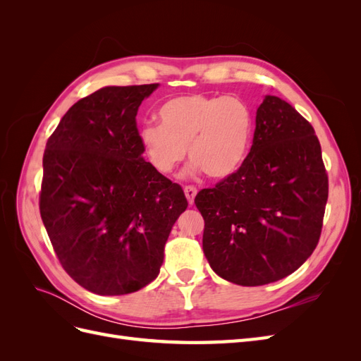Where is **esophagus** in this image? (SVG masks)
Returning <instances> with one entry per match:
<instances>
[{"label":"esophagus","instance_id":"obj_1","mask_svg":"<svg viewBox=\"0 0 361 361\" xmlns=\"http://www.w3.org/2000/svg\"><path fill=\"white\" fill-rule=\"evenodd\" d=\"M185 197H187L188 203L192 204L194 203V199H195V194H197V190H195L194 187H185Z\"/></svg>","mask_w":361,"mask_h":361}]
</instances>
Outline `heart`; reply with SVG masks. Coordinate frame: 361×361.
<instances>
[{
	"label": "heart",
	"instance_id": "obj_1",
	"mask_svg": "<svg viewBox=\"0 0 361 361\" xmlns=\"http://www.w3.org/2000/svg\"><path fill=\"white\" fill-rule=\"evenodd\" d=\"M159 125L140 129L138 141L149 164L169 174L188 152L190 173L212 179L232 176L245 162L255 134L251 108L236 96L183 94L158 110Z\"/></svg>",
	"mask_w": 361,
	"mask_h": 361
}]
</instances>
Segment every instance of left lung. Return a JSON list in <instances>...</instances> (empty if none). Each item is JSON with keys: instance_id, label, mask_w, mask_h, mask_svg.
<instances>
[{"instance_id": "obj_1", "label": "left lung", "mask_w": 361, "mask_h": 361, "mask_svg": "<svg viewBox=\"0 0 361 361\" xmlns=\"http://www.w3.org/2000/svg\"><path fill=\"white\" fill-rule=\"evenodd\" d=\"M326 199L314 129L290 104L267 94L243 167L195 195L203 253L215 274L235 285L285 279L318 245Z\"/></svg>"}]
</instances>
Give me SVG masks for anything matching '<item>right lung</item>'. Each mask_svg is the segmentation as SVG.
<instances>
[{"label":"right lung","instance_id":"1","mask_svg":"<svg viewBox=\"0 0 361 361\" xmlns=\"http://www.w3.org/2000/svg\"><path fill=\"white\" fill-rule=\"evenodd\" d=\"M158 85H108L82 97L43 154L42 221L64 271L97 295L133 293L155 280L188 206L138 141V106Z\"/></svg>","mask_w":361,"mask_h":361}]
</instances>
